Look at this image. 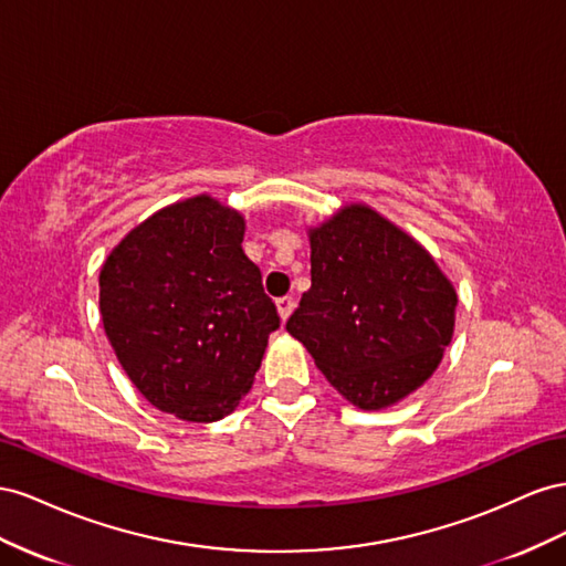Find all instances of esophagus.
<instances>
[{
	"mask_svg": "<svg viewBox=\"0 0 566 566\" xmlns=\"http://www.w3.org/2000/svg\"><path fill=\"white\" fill-rule=\"evenodd\" d=\"M294 298L292 296H282V298H277V313H280V317L282 319H289V315L294 313Z\"/></svg>",
	"mask_w": 566,
	"mask_h": 566,
	"instance_id": "1",
	"label": "esophagus"
}]
</instances>
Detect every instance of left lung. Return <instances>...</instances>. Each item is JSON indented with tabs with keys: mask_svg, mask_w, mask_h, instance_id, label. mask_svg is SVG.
Returning <instances> with one entry per match:
<instances>
[{
	"mask_svg": "<svg viewBox=\"0 0 566 566\" xmlns=\"http://www.w3.org/2000/svg\"><path fill=\"white\" fill-rule=\"evenodd\" d=\"M311 237V289L286 322L334 389L360 410L417 391L455 329V286L431 253L365 203Z\"/></svg>",
	"mask_w": 566,
	"mask_h": 566,
	"instance_id": "8db88e82",
	"label": "left lung"
}]
</instances>
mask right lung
<instances>
[{
	"label": "right lung",
	"instance_id": "right-lung-1",
	"mask_svg": "<svg viewBox=\"0 0 566 566\" xmlns=\"http://www.w3.org/2000/svg\"><path fill=\"white\" fill-rule=\"evenodd\" d=\"M244 216L199 193L144 220L99 272L104 332L125 375L160 412L230 415L280 327L261 270L241 249Z\"/></svg>",
	"mask_w": 566,
	"mask_h": 566
}]
</instances>
